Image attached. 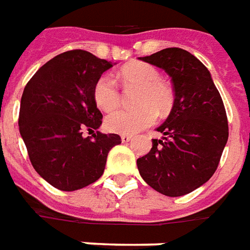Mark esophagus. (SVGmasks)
Segmentation results:
<instances>
[{
  "instance_id": "1",
  "label": "esophagus",
  "mask_w": 250,
  "mask_h": 250,
  "mask_svg": "<svg viewBox=\"0 0 250 250\" xmlns=\"http://www.w3.org/2000/svg\"><path fill=\"white\" fill-rule=\"evenodd\" d=\"M132 139H133V136H132V134H122L121 136L122 143H129Z\"/></svg>"
}]
</instances>
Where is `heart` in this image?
Wrapping results in <instances>:
<instances>
[{
    "mask_svg": "<svg viewBox=\"0 0 250 250\" xmlns=\"http://www.w3.org/2000/svg\"><path fill=\"white\" fill-rule=\"evenodd\" d=\"M118 78L126 86H139L137 109H118L106 117V128L110 132L132 134L152 125L157 113H166L173 102L172 88L160 81V74L153 65L141 62L122 67ZM93 97L101 110L110 111L120 104V91L109 75H102L94 84Z\"/></svg>",
    "mask_w": 250,
    "mask_h": 250,
    "instance_id": "heart-1",
    "label": "heart"
}]
</instances>
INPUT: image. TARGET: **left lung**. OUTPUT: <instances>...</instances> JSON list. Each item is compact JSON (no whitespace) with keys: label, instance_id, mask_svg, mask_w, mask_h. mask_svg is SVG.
I'll return each instance as SVG.
<instances>
[{"label":"left lung","instance_id":"left-lung-1","mask_svg":"<svg viewBox=\"0 0 250 250\" xmlns=\"http://www.w3.org/2000/svg\"><path fill=\"white\" fill-rule=\"evenodd\" d=\"M167 72L173 86L172 109L156 128L149 153L137 160L141 178L167 196H182L211 178L228 143L229 129L221 94L201 60L182 48L140 58Z\"/></svg>","mask_w":250,"mask_h":250}]
</instances>
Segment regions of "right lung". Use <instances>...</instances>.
Listing matches in <instances>:
<instances>
[{
    "label": "right lung",
    "instance_id": "obj_1",
    "mask_svg": "<svg viewBox=\"0 0 250 250\" xmlns=\"http://www.w3.org/2000/svg\"><path fill=\"white\" fill-rule=\"evenodd\" d=\"M116 63L82 49L67 51L39 68L21 97L19 128L31 163L42 178L62 191L91 185L105 171L118 134L97 131L102 114L94 101L97 79Z\"/></svg>",
    "mask_w": 250,
    "mask_h": 250
}]
</instances>
